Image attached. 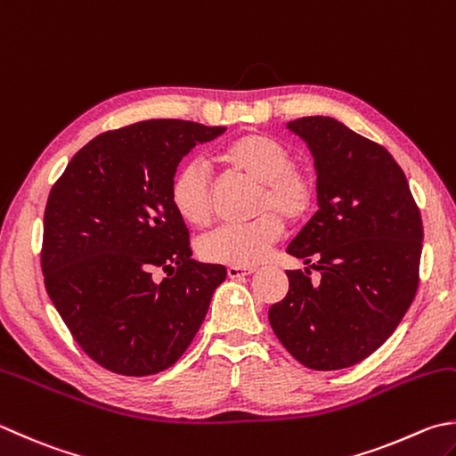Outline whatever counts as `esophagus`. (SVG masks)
<instances>
[{"label": "esophagus", "instance_id": "esophagus-1", "mask_svg": "<svg viewBox=\"0 0 456 456\" xmlns=\"http://www.w3.org/2000/svg\"><path fill=\"white\" fill-rule=\"evenodd\" d=\"M256 270L254 268H236V265H230V268L226 270L228 278L232 280H238V278H246V276H252Z\"/></svg>", "mask_w": 456, "mask_h": 456}]
</instances>
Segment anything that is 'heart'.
<instances>
[{"instance_id":"obj_1","label":"heart","mask_w":456,"mask_h":456,"mask_svg":"<svg viewBox=\"0 0 456 456\" xmlns=\"http://www.w3.org/2000/svg\"><path fill=\"white\" fill-rule=\"evenodd\" d=\"M220 160L238 176L260 186L254 200V220L244 226H224L199 242V256L218 265L250 268L260 264L278 242L283 222L299 224L315 208L317 183L312 173L294 165V152L273 136L248 131L220 151ZM168 200L176 216L192 228H206L214 214V191L202 160H186L170 178Z\"/></svg>"}]
</instances>
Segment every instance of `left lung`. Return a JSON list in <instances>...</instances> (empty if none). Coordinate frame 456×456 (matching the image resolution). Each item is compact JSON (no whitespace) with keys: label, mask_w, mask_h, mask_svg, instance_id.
<instances>
[{"label":"left lung","mask_w":456,"mask_h":456,"mask_svg":"<svg viewBox=\"0 0 456 456\" xmlns=\"http://www.w3.org/2000/svg\"><path fill=\"white\" fill-rule=\"evenodd\" d=\"M314 154L317 210L288 254L289 289L270 307L281 346L315 371L363 362L397 330L419 288L423 220L389 151L331 117L288 123Z\"/></svg>","instance_id":"left-lung-1"}]
</instances>
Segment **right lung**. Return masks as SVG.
Listing matches in <instances>:
<instances>
[{
    "label": "right lung",
    "mask_w": 456,
    "mask_h": 456,
    "mask_svg": "<svg viewBox=\"0 0 456 456\" xmlns=\"http://www.w3.org/2000/svg\"><path fill=\"white\" fill-rule=\"evenodd\" d=\"M224 131L178 118L107 131L51 188L43 281L73 339L109 371L144 377L175 365L226 278L224 265L192 260L168 200L178 162Z\"/></svg>",
    "instance_id": "1"
}]
</instances>
